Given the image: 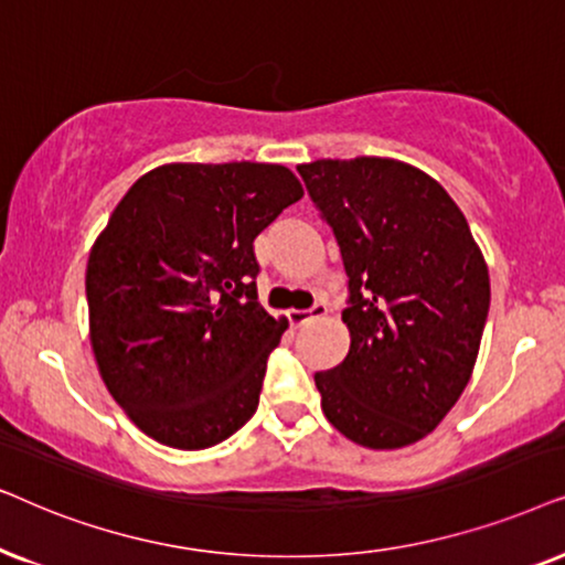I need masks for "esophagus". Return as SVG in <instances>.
I'll return each mask as SVG.
<instances>
[{
  "mask_svg": "<svg viewBox=\"0 0 565 565\" xmlns=\"http://www.w3.org/2000/svg\"><path fill=\"white\" fill-rule=\"evenodd\" d=\"M326 312H328V305L322 302V299H318V302H315L310 310H289L287 315H289L291 326H305V322H310L315 318H322Z\"/></svg>",
  "mask_w": 565,
  "mask_h": 565,
  "instance_id": "1",
  "label": "esophagus"
}]
</instances>
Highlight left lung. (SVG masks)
<instances>
[{
  "instance_id": "8db88e82",
  "label": "left lung",
  "mask_w": 565,
  "mask_h": 565,
  "mask_svg": "<svg viewBox=\"0 0 565 565\" xmlns=\"http://www.w3.org/2000/svg\"><path fill=\"white\" fill-rule=\"evenodd\" d=\"M349 276L351 349L315 374L322 413L370 449L424 439L452 411L476 366L491 284L449 193L385 157L299 164Z\"/></svg>"
}]
</instances>
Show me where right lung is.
<instances>
[{"label":"right lung","mask_w":565,"mask_h":565,"mask_svg":"<svg viewBox=\"0 0 565 565\" xmlns=\"http://www.w3.org/2000/svg\"><path fill=\"white\" fill-rule=\"evenodd\" d=\"M302 193L284 164H162L129 188L93 245L97 370L160 445L206 449L253 418L289 326L258 302L253 239Z\"/></svg>","instance_id":"right-lung-1"}]
</instances>
